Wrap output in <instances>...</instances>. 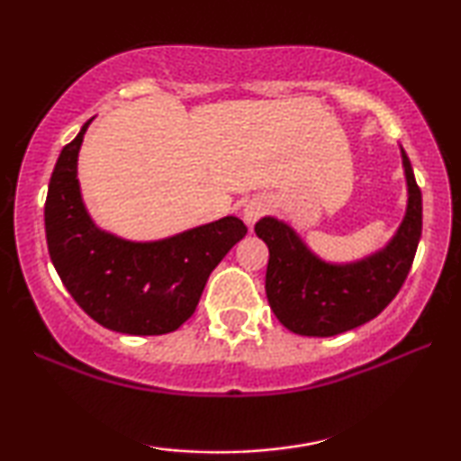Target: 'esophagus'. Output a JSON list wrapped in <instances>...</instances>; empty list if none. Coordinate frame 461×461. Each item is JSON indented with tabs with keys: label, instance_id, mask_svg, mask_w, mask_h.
Returning <instances> with one entry per match:
<instances>
[{
	"label": "esophagus",
	"instance_id": "34e87169",
	"mask_svg": "<svg viewBox=\"0 0 461 461\" xmlns=\"http://www.w3.org/2000/svg\"><path fill=\"white\" fill-rule=\"evenodd\" d=\"M267 210H268V201L264 199V197L249 199L248 203H245V207H243V220H245V224L251 226V224L256 222L258 218L264 216V212H267Z\"/></svg>",
	"mask_w": 461,
	"mask_h": 461
}]
</instances>
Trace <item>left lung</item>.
<instances>
[{
    "mask_svg": "<svg viewBox=\"0 0 461 461\" xmlns=\"http://www.w3.org/2000/svg\"><path fill=\"white\" fill-rule=\"evenodd\" d=\"M401 157L407 180L405 216L393 239L361 260L327 262L283 220L264 216L256 222V235L270 254L268 304L289 331L311 338L338 336L375 319L399 294L421 237V191L402 149Z\"/></svg>",
    "mask_w": 461,
    "mask_h": 461,
    "instance_id": "8db88e82",
    "label": "left lung"
}]
</instances>
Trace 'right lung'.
<instances>
[{
  "label": "right lung",
  "instance_id": "right-lung-1",
  "mask_svg": "<svg viewBox=\"0 0 461 461\" xmlns=\"http://www.w3.org/2000/svg\"><path fill=\"white\" fill-rule=\"evenodd\" d=\"M86 122L60 150L46 197V239L62 285L86 314L128 336L176 331L194 312L212 270L245 237L235 216L159 241H130L96 226L77 180Z\"/></svg>",
  "mask_w": 461,
  "mask_h": 461
}]
</instances>
